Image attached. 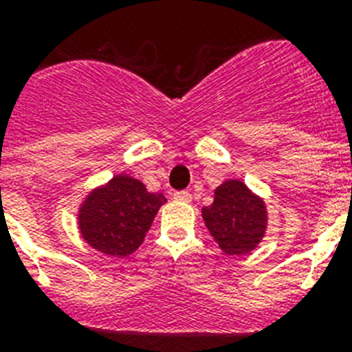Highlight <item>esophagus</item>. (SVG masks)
Returning <instances> with one entry per match:
<instances>
[{
    "mask_svg": "<svg viewBox=\"0 0 352 352\" xmlns=\"http://www.w3.org/2000/svg\"><path fill=\"white\" fill-rule=\"evenodd\" d=\"M173 199L179 201V203H192V193L190 192H175L173 193Z\"/></svg>",
    "mask_w": 352,
    "mask_h": 352,
    "instance_id": "1",
    "label": "esophagus"
}]
</instances>
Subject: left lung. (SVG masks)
<instances>
[{
  "mask_svg": "<svg viewBox=\"0 0 352 352\" xmlns=\"http://www.w3.org/2000/svg\"><path fill=\"white\" fill-rule=\"evenodd\" d=\"M214 203L203 208L204 225L226 256L256 250L268 225L267 204L243 181L230 179L215 188Z\"/></svg>",
  "mask_w": 352,
  "mask_h": 352,
  "instance_id": "obj_1",
  "label": "left lung"
}]
</instances>
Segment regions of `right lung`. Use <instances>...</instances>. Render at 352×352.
<instances>
[{
    "label": "right lung",
    "instance_id": "1",
    "mask_svg": "<svg viewBox=\"0 0 352 352\" xmlns=\"http://www.w3.org/2000/svg\"><path fill=\"white\" fill-rule=\"evenodd\" d=\"M162 193H151L135 177L115 175L91 190L78 208L82 239L95 250L113 257H126L142 245L159 208Z\"/></svg>",
    "mask_w": 352,
    "mask_h": 352
}]
</instances>
